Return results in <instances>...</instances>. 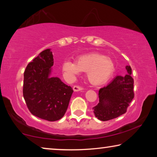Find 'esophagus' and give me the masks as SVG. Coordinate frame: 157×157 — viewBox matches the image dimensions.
Returning <instances> with one entry per match:
<instances>
[{
    "mask_svg": "<svg viewBox=\"0 0 157 157\" xmlns=\"http://www.w3.org/2000/svg\"><path fill=\"white\" fill-rule=\"evenodd\" d=\"M73 89H74V91H81L82 90V87L79 86H74V87H73Z\"/></svg>",
    "mask_w": 157,
    "mask_h": 157,
    "instance_id": "1",
    "label": "esophagus"
}]
</instances>
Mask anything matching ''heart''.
<instances>
[{
	"label": "heart",
	"instance_id": "obj_1",
	"mask_svg": "<svg viewBox=\"0 0 157 157\" xmlns=\"http://www.w3.org/2000/svg\"><path fill=\"white\" fill-rule=\"evenodd\" d=\"M114 63L110 58L98 53L83 55L76 63L69 60L62 64L63 72L68 77L77 76L80 72H86V78L92 85H101L109 80L114 71Z\"/></svg>",
	"mask_w": 157,
	"mask_h": 157
}]
</instances>
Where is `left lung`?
<instances>
[{"mask_svg":"<svg viewBox=\"0 0 157 157\" xmlns=\"http://www.w3.org/2000/svg\"><path fill=\"white\" fill-rule=\"evenodd\" d=\"M126 69L127 74L116 76L98 91L99 102L93 109L95 117L101 121H109L125 113L134 97L132 68L126 66Z\"/></svg>","mask_w":157,"mask_h":157,"instance_id":"left-lung-1","label":"left lung"}]
</instances>
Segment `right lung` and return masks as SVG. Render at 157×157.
Masks as SVG:
<instances>
[{
  "mask_svg": "<svg viewBox=\"0 0 157 157\" xmlns=\"http://www.w3.org/2000/svg\"><path fill=\"white\" fill-rule=\"evenodd\" d=\"M53 56L46 49L28 64L24 71L23 94L32 114L49 121L65 114L73 94L72 88L58 77H52Z\"/></svg>",
  "mask_w": 157,
  "mask_h": 157,
  "instance_id": "add662e5",
  "label": "right lung"
}]
</instances>
